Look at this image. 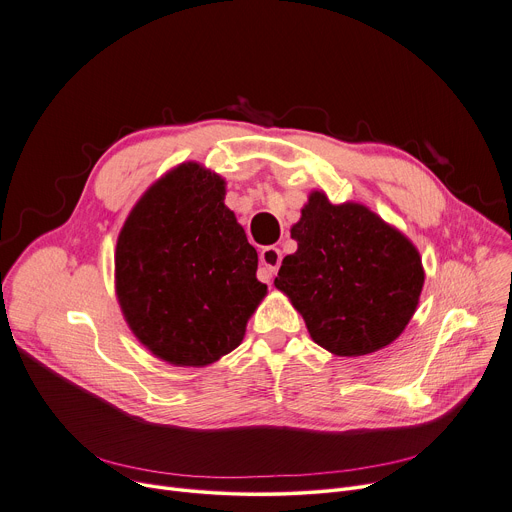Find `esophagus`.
<instances>
[{
	"instance_id": "esophagus-1",
	"label": "esophagus",
	"mask_w": 512,
	"mask_h": 512,
	"mask_svg": "<svg viewBox=\"0 0 512 512\" xmlns=\"http://www.w3.org/2000/svg\"><path fill=\"white\" fill-rule=\"evenodd\" d=\"M259 261H261V267H259L261 275L265 277V280H271L277 267H280V263H282V251L277 247H265L259 255Z\"/></svg>"
}]
</instances>
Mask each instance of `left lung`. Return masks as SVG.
Masks as SVG:
<instances>
[{"instance_id": "8db88e82", "label": "left lung", "mask_w": 512, "mask_h": 512, "mask_svg": "<svg viewBox=\"0 0 512 512\" xmlns=\"http://www.w3.org/2000/svg\"><path fill=\"white\" fill-rule=\"evenodd\" d=\"M290 228L298 243L273 286L302 314L316 345L361 357L394 343L425 286L423 259L402 230L359 202L314 190Z\"/></svg>"}]
</instances>
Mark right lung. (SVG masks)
Listing matches in <instances>:
<instances>
[{
    "instance_id": "obj_1",
    "label": "right lung",
    "mask_w": 512,
    "mask_h": 512,
    "mask_svg": "<svg viewBox=\"0 0 512 512\" xmlns=\"http://www.w3.org/2000/svg\"><path fill=\"white\" fill-rule=\"evenodd\" d=\"M226 181L196 161L161 175L116 243L114 286L132 335L177 367H206L245 337L267 294Z\"/></svg>"
}]
</instances>
